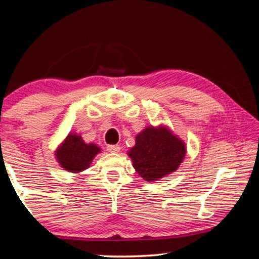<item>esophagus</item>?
<instances>
[{
	"instance_id": "34e87169",
	"label": "esophagus",
	"mask_w": 259,
	"mask_h": 259,
	"mask_svg": "<svg viewBox=\"0 0 259 259\" xmlns=\"http://www.w3.org/2000/svg\"><path fill=\"white\" fill-rule=\"evenodd\" d=\"M107 151L111 153H117V152H120V146L119 145H108Z\"/></svg>"
}]
</instances>
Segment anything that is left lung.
<instances>
[{
  "instance_id": "1",
  "label": "left lung",
  "mask_w": 259,
  "mask_h": 259,
  "mask_svg": "<svg viewBox=\"0 0 259 259\" xmlns=\"http://www.w3.org/2000/svg\"><path fill=\"white\" fill-rule=\"evenodd\" d=\"M186 154L185 143L166 126H146L136 136L128 155L140 177L155 182L176 171Z\"/></svg>"
}]
</instances>
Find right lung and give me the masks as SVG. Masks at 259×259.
I'll use <instances>...</instances> for the list:
<instances>
[{"mask_svg": "<svg viewBox=\"0 0 259 259\" xmlns=\"http://www.w3.org/2000/svg\"><path fill=\"white\" fill-rule=\"evenodd\" d=\"M55 153L61 168L78 174L89 168L94 157L100 153V147L93 143L87 144L81 136L69 133Z\"/></svg>", "mask_w": 259, "mask_h": 259, "instance_id": "right-lung-1", "label": "right lung"}]
</instances>
